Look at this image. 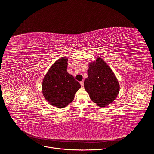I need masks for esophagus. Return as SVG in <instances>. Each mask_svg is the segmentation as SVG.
<instances>
[{
	"label": "esophagus",
	"instance_id": "esophagus-1",
	"mask_svg": "<svg viewBox=\"0 0 154 154\" xmlns=\"http://www.w3.org/2000/svg\"><path fill=\"white\" fill-rule=\"evenodd\" d=\"M80 85H81L82 88H83V82H80Z\"/></svg>",
	"mask_w": 154,
	"mask_h": 154
}]
</instances>
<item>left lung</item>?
Here are the masks:
<instances>
[{
  "label": "left lung",
  "mask_w": 154,
  "mask_h": 154,
  "mask_svg": "<svg viewBox=\"0 0 154 154\" xmlns=\"http://www.w3.org/2000/svg\"><path fill=\"white\" fill-rule=\"evenodd\" d=\"M87 72L84 87L91 100L101 108L112 103L119 94L120 86L110 67L102 58L97 57L88 63Z\"/></svg>",
  "instance_id": "8db88e82"
}]
</instances>
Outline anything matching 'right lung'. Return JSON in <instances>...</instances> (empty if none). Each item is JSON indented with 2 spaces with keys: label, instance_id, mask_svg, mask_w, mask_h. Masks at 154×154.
I'll return each mask as SVG.
<instances>
[{
  "label": "right lung",
  "instance_id": "1",
  "mask_svg": "<svg viewBox=\"0 0 154 154\" xmlns=\"http://www.w3.org/2000/svg\"><path fill=\"white\" fill-rule=\"evenodd\" d=\"M68 58L63 57L49 68L42 82V93L46 100L57 108L71 103L81 87L79 82L67 72Z\"/></svg>",
  "mask_w": 154,
  "mask_h": 154
}]
</instances>
